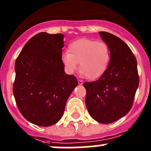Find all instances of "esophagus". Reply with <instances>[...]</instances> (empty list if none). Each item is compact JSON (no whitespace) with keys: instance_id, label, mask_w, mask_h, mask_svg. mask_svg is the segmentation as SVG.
Wrapping results in <instances>:
<instances>
[{"instance_id":"34e87169","label":"esophagus","mask_w":151,"mask_h":151,"mask_svg":"<svg viewBox=\"0 0 151 151\" xmlns=\"http://www.w3.org/2000/svg\"><path fill=\"white\" fill-rule=\"evenodd\" d=\"M83 83V81L81 80H78V84L79 85H82V84Z\"/></svg>"}]
</instances>
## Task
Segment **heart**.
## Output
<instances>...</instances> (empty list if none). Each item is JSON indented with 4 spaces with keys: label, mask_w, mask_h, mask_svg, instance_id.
I'll use <instances>...</instances> for the list:
<instances>
[{
    "label": "heart",
    "mask_w": 151,
    "mask_h": 151,
    "mask_svg": "<svg viewBox=\"0 0 151 151\" xmlns=\"http://www.w3.org/2000/svg\"><path fill=\"white\" fill-rule=\"evenodd\" d=\"M111 51L104 42L80 39L70 43L68 52L63 53L61 61L68 74H72L80 63V71L88 79L95 80L104 74L109 67Z\"/></svg>",
    "instance_id": "obj_1"
}]
</instances>
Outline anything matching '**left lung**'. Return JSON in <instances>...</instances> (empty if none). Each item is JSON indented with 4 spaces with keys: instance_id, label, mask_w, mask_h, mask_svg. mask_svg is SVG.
I'll return each mask as SVG.
<instances>
[{
    "instance_id": "obj_1",
    "label": "left lung",
    "mask_w": 151,
    "mask_h": 151,
    "mask_svg": "<svg viewBox=\"0 0 151 151\" xmlns=\"http://www.w3.org/2000/svg\"><path fill=\"white\" fill-rule=\"evenodd\" d=\"M99 33L110 48V63L98 80L84 83L85 101L93 119L101 124H110L131 109L139 77L137 61L127 45L112 33L104 31Z\"/></svg>"
}]
</instances>
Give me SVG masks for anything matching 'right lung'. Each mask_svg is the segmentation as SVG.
<instances>
[{
  "mask_svg": "<svg viewBox=\"0 0 151 151\" xmlns=\"http://www.w3.org/2000/svg\"><path fill=\"white\" fill-rule=\"evenodd\" d=\"M64 36L42 32L26 43L15 64L13 95L28 122L41 127L55 124L66 101L78 84L64 71L61 61Z\"/></svg>",
  "mask_w": 151,
  "mask_h": 151,
  "instance_id": "obj_1",
  "label": "right lung"
}]
</instances>
